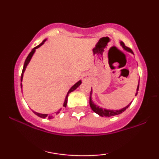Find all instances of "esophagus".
Here are the masks:
<instances>
[{
    "mask_svg": "<svg viewBox=\"0 0 159 159\" xmlns=\"http://www.w3.org/2000/svg\"><path fill=\"white\" fill-rule=\"evenodd\" d=\"M87 78V75H83L82 76V79L83 80H86Z\"/></svg>",
    "mask_w": 159,
    "mask_h": 159,
    "instance_id": "obj_1",
    "label": "esophagus"
}]
</instances>
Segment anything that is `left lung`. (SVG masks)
Segmentation results:
<instances>
[{"label": "left lung", "mask_w": 159, "mask_h": 159, "mask_svg": "<svg viewBox=\"0 0 159 159\" xmlns=\"http://www.w3.org/2000/svg\"><path fill=\"white\" fill-rule=\"evenodd\" d=\"M120 45L123 47V48L124 49V50H125L126 52H129L133 54L132 49L125 46V44H124L123 42H120ZM138 89H139V81H138V87H137V91H136L135 96H137V94H138ZM92 93H93V90H92V88H91L90 96V107H91V109H92V110L95 113H96V114H98L100 116H108L109 117V116H115V115H118V114H122V113L126 110L128 107H129V105L132 104V102H131L129 105H126L125 107H123V108L120 109V110H111V109H105V108H103V107H102L98 106V105H96V104H94V102H93V100H92Z\"/></svg>", "instance_id": "obj_1"}]
</instances>
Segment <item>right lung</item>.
<instances>
[{
    "label": "right lung",
    "instance_id": "obj_1",
    "mask_svg": "<svg viewBox=\"0 0 159 159\" xmlns=\"http://www.w3.org/2000/svg\"><path fill=\"white\" fill-rule=\"evenodd\" d=\"M46 40H47V39H44V40H43V42H42L41 43H40V44H39V45H37V46L35 47V48H33L32 50H31V52H30V54H28V56L27 57L26 60H25V63H24V66H23V69H22V72H21V82L22 81V79H23V75H24V72H25V69H26L27 66V65H28V63H30V60H31V58H32L33 55H34V53H35V52H36V49L39 48V47L41 46V45H43V44H44L45 42L46 41ZM81 84V80H80V81H78L77 82V83L75 84H74L73 86H72V87H71L70 89H69V90L68 91V93H67L66 96V98H65V100H64V102H63V107H66L67 100H68V96H69V94L71 92H72V91H74L75 90H76V89H77L78 87H79V86H80V84ZM21 88H22V84H21ZM61 109H59V110H58V111H57V112L52 113V114H40V113H37V112H36V111H33V112H34V114H35L36 115H37L38 116H39V117L43 118V119H45V118H46V117H48V118H52V117H54V116H55V115H57V114H59L60 111H61Z\"/></svg>",
    "mask_w": 159,
    "mask_h": 159
}]
</instances>
